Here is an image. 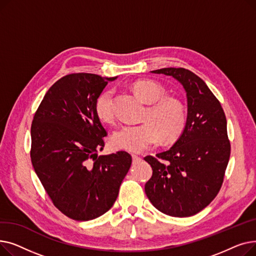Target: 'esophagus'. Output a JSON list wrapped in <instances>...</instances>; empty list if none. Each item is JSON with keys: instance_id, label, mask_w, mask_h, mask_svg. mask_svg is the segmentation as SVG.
Here are the masks:
<instances>
[{"instance_id": "1", "label": "esophagus", "mask_w": 256, "mask_h": 256, "mask_svg": "<svg viewBox=\"0 0 256 256\" xmlns=\"http://www.w3.org/2000/svg\"><path fill=\"white\" fill-rule=\"evenodd\" d=\"M132 163L136 164V163H139L141 160V158L137 154H132Z\"/></svg>"}]
</instances>
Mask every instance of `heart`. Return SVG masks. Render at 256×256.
<instances>
[{
	"mask_svg": "<svg viewBox=\"0 0 256 256\" xmlns=\"http://www.w3.org/2000/svg\"><path fill=\"white\" fill-rule=\"evenodd\" d=\"M136 96L150 104L144 115L145 124L140 126H122L111 137V145L115 150L130 152H142L156 146L160 139L172 142L178 139L186 124L184 104L174 96H165V88L152 80H139L132 86ZM114 92L102 91L98 96L94 110L104 124L114 121Z\"/></svg>",
	"mask_w": 256,
	"mask_h": 256,
	"instance_id": "obj_1",
	"label": "heart"
}]
</instances>
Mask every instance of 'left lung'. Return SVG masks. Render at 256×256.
Segmentation results:
<instances>
[{"instance_id": "1", "label": "left lung", "mask_w": 256, "mask_h": 256, "mask_svg": "<svg viewBox=\"0 0 256 256\" xmlns=\"http://www.w3.org/2000/svg\"><path fill=\"white\" fill-rule=\"evenodd\" d=\"M173 76L186 93L184 130L169 150L144 160L152 168L145 193L168 216L190 217L206 208L219 193L230 156L227 122L220 102L194 72L186 68L152 70Z\"/></svg>"}]
</instances>
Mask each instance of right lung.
<instances>
[{
	"instance_id": "add662e5",
	"label": "right lung",
	"mask_w": 256,
	"mask_h": 256,
	"mask_svg": "<svg viewBox=\"0 0 256 256\" xmlns=\"http://www.w3.org/2000/svg\"><path fill=\"white\" fill-rule=\"evenodd\" d=\"M114 78L67 74L46 93L31 126V160L50 200L76 221L109 210L132 164L126 152L100 156L106 130L94 110Z\"/></svg>"
}]
</instances>
